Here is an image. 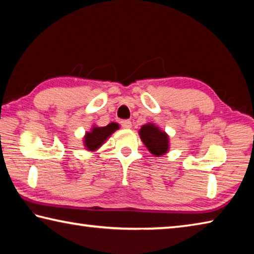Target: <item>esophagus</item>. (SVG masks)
Listing matches in <instances>:
<instances>
[{"mask_svg": "<svg viewBox=\"0 0 254 254\" xmlns=\"http://www.w3.org/2000/svg\"><path fill=\"white\" fill-rule=\"evenodd\" d=\"M120 125H122V127L126 128V129H129V128H131V122L128 119L122 120V122H120Z\"/></svg>", "mask_w": 254, "mask_h": 254, "instance_id": "esophagus-1", "label": "esophagus"}]
</instances>
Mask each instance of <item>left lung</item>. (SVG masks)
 <instances>
[{
	"label": "left lung",
	"instance_id": "1",
	"mask_svg": "<svg viewBox=\"0 0 254 254\" xmlns=\"http://www.w3.org/2000/svg\"><path fill=\"white\" fill-rule=\"evenodd\" d=\"M140 138L146 147L152 154L159 156L167 152L168 149V137L164 131H161L156 126L145 125L139 130Z\"/></svg>",
	"mask_w": 254,
	"mask_h": 254
}]
</instances>
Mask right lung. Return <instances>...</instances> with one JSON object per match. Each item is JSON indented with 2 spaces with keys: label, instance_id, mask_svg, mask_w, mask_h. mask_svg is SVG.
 I'll use <instances>...</instances> for the list:
<instances>
[{
  "label": "right lung",
  "instance_id": "obj_1",
  "mask_svg": "<svg viewBox=\"0 0 254 254\" xmlns=\"http://www.w3.org/2000/svg\"><path fill=\"white\" fill-rule=\"evenodd\" d=\"M118 128L119 126L115 123L107 125L106 127L92 128V131L87 132L86 137H84V145L89 150H95Z\"/></svg>",
  "mask_w": 254,
  "mask_h": 254
}]
</instances>
